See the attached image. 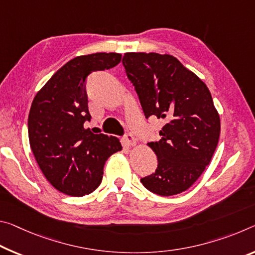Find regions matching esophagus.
I'll use <instances>...</instances> for the list:
<instances>
[{
	"label": "esophagus",
	"instance_id": "34e87169",
	"mask_svg": "<svg viewBox=\"0 0 255 255\" xmlns=\"http://www.w3.org/2000/svg\"><path fill=\"white\" fill-rule=\"evenodd\" d=\"M125 140H126L127 144L130 145V146H135L136 145V138L130 134V132H127V134L125 135Z\"/></svg>",
	"mask_w": 255,
	"mask_h": 255
}]
</instances>
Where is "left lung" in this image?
Masks as SVG:
<instances>
[{
    "instance_id": "obj_1",
    "label": "left lung",
    "mask_w": 255,
    "mask_h": 255,
    "mask_svg": "<svg viewBox=\"0 0 255 255\" xmlns=\"http://www.w3.org/2000/svg\"><path fill=\"white\" fill-rule=\"evenodd\" d=\"M123 64L145 118L164 119L161 138L148 143L157 157L154 173L140 183L171 196L188 189L210 163L220 135V118L207 87L175 56L125 53Z\"/></svg>"
}]
</instances>
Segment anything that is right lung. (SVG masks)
<instances>
[{"label": "right lung", "instance_id": "1", "mask_svg": "<svg viewBox=\"0 0 255 255\" xmlns=\"http://www.w3.org/2000/svg\"><path fill=\"white\" fill-rule=\"evenodd\" d=\"M119 53H94L70 60L36 94L28 116V137L40 170L59 192L84 196L102 181L108 157L121 151L117 137L93 134L85 82L94 71L120 62Z\"/></svg>", "mask_w": 255, "mask_h": 255}]
</instances>
